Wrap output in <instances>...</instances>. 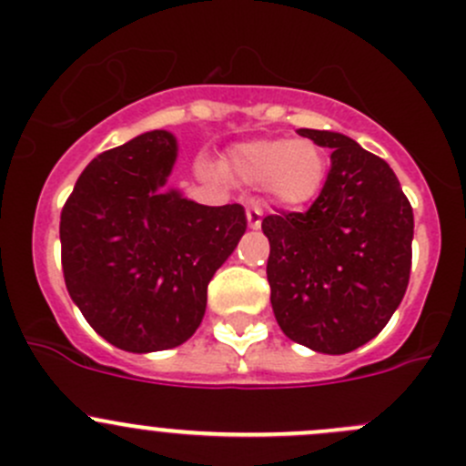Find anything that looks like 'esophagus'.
<instances>
[{"label": "esophagus", "mask_w": 466, "mask_h": 466, "mask_svg": "<svg viewBox=\"0 0 466 466\" xmlns=\"http://www.w3.org/2000/svg\"><path fill=\"white\" fill-rule=\"evenodd\" d=\"M246 217H248V225L252 229H258L261 228V218H263V212L258 205H248L246 209Z\"/></svg>", "instance_id": "obj_1"}]
</instances>
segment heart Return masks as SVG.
Instances as JSON below:
<instances>
[{"mask_svg": "<svg viewBox=\"0 0 466 466\" xmlns=\"http://www.w3.org/2000/svg\"><path fill=\"white\" fill-rule=\"evenodd\" d=\"M330 160L312 140L266 138L234 145L225 171L237 183L261 189L286 208H303L321 194Z\"/></svg>", "mask_w": 466, "mask_h": 466, "instance_id": "1", "label": "heart"}]
</instances>
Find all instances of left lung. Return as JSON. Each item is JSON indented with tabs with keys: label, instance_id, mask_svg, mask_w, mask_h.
<instances>
[{
	"label": "left lung",
	"instance_id": "obj_1",
	"mask_svg": "<svg viewBox=\"0 0 466 466\" xmlns=\"http://www.w3.org/2000/svg\"><path fill=\"white\" fill-rule=\"evenodd\" d=\"M299 136L332 151L330 171L306 212L263 218L272 310L292 341L344 355L380 335L404 299L413 208L389 163L349 136Z\"/></svg>",
	"mask_w": 466,
	"mask_h": 466
}]
</instances>
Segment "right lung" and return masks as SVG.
Listing matches in <instances>:
<instances>
[{
    "mask_svg": "<svg viewBox=\"0 0 466 466\" xmlns=\"http://www.w3.org/2000/svg\"><path fill=\"white\" fill-rule=\"evenodd\" d=\"M169 131H147L93 158L60 217L62 272L93 330L129 352L176 349L194 335L214 272L248 228L238 203L208 208L165 192Z\"/></svg>",
    "mask_w": 466,
    "mask_h": 466,
    "instance_id": "1",
    "label": "right lung"
}]
</instances>
